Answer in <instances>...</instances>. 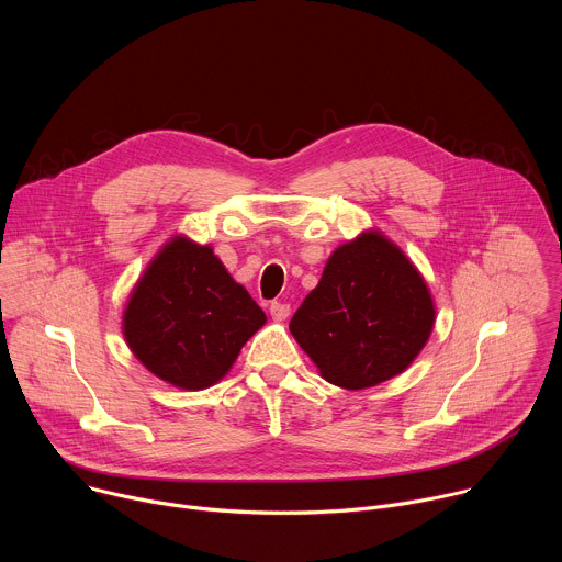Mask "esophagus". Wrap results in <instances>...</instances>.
I'll use <instances>...</instances> for the list:
<instances>
[{"mask_svg":"<svg viewBox=\"0 0 562 562\" xmlns=\"http://www.w3.org/2000/svg\"><path fill=\"white\" fill-rule=\"evenodd\" d=\"M269 313H271V317L276 319V323H282V319H286L291 315V306L284 304V302H271Z\"/></svg>","mask_w":562,"mask_h":562,"instance_id":"obj_1","label":"esophagus"}]
</instances>
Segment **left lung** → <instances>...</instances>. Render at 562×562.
Masks as SVG:
<instances>
[{
  "label": "left lung",
  "instance_id": "8db88e82",
  "mask_svg": "<svg viewBox=\"0 0 562 562\" xmlns=\"http://www.w3.org/2000/svg\"><path fill=\"white\" fill-rule=\"evenodd\" d=\"M434 325L425 276L380 228H367L329 256L289 329L319 375L360 391L407 371Z\"/></svg>",
  "mask_w": 562,
  "mask_h": 562
}]
</instances>
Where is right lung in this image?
<instances>
[{"label": "right lung", "mask_w": 562, "mask_h": 562, "mask_svg": "<svg viewBox=\"0 0 562 562\" xmlns=\"http://www.w3.org/2000/svg\"><path fill=\"white\" fill-rule=\"evenodd\" d=\"M265 323V311L233 280L213 247L180 233L153 256L133 284L122 334L155 378L184 391H202L231 371Z\"/></svg>", "instance_id": "right-lung-1"}]
</instances>
